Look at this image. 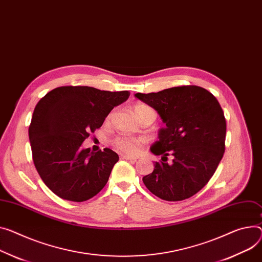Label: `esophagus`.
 Wrapping results in <instances>:
<instances>
[{
    "label": "esophagus",
    "instance_id": "34e87169",
    "mask_svg": "<svg viewBox=\"0 0 262 262\" xmlns=\"http://www.w3.org/2000/svg\"><path fill=\"white\" fill-rule=\"evenodd\" d=\"M120 158H122V159H127V160H136L138 157L137 156H130V155L122 154V155H120Z\"/></svg>",
    "mask_w": 262,
    "mask_h": 262
}]
</instances>
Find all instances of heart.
I'll return each instance as SVG.
<instances>
[{
    "instance_id": "heart-1",
    "label": "heart",
    "mask_w": 262,
    "mask_h": 262,
    "mask_svg": "<svg viewBox=\"0 0 262 262\" xmlns=\"http://www.w3.org/2000/svg\"><path fill=\"white\" fill-rule=\"evenodd\" d=\"M133 112L139 120L147 115H153L155 117V112L153 111V109L150 108L148 105L142 104V103H137L133 105ZM111 117H112V113L108 115L107 122H109ZM112 144L118 151H122L127 154H135L139 151L143 142L137 138L117 136L112 140Z\"/></svg>"
}]
</instances>
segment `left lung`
Wrapping results in <instances>:
<instances>
[{"mask_svg": "<svg viewBox=\"0 0 262 262\" xmlns=\"http://www.w3.org/2000/svg\"><path fill=\"white\" fill-rule=\"evenodd\" d=\"M135 97L154 108L166 127L150 148L155 155L152 173L143 177L148 190L168 201L190 198L215 173L225 153L227 124L216 97L198 86H182ZM173 156L167 163V156Z\"/></svg>", "mask_w": 262, "mask_h": 262, "instance_id": "8db88e82", "label": "left lung"}]
</instances>
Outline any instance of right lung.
<instances>
[{"instance_id":"right-lung-1","label":"right lung","mask_w":262,"mask_h":262,"mask_svg":"<svg viewBox=\"0 0 262 262\" xmlns=\"http://www.w3.org/2000/svg\"><path fill=\"white\" fill-rule=\"evenodd\" d=\"M129 95V91L64 86L39 99L28 130L32 159L55 195L82 203L106 186L118 155L109 148L91 152L82 144Z\"/></svg>"}]
</instances>
